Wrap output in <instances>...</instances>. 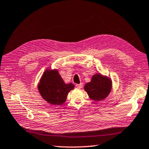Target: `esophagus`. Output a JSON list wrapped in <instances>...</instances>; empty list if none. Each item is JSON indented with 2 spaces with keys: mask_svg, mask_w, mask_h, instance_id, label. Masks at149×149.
<instances>
[{
  "mask_svg": "<svg viewBox=\"0 0 149 149\" xmlns=\"http://www.w3.org/2000/svg\"><path fill=\"white\" fill-rule=\"evenodd\" d=\"M76 86H77L78 88H80V89H81V88L83 87V84L80 83V84H76Z\"/></svg>",
  "mask_w": 149,
  "mask_h": 149,
  "instance_id": "esophagus-1",
  "label": "esophagus"
}]
</instances>
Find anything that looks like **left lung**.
Here are the masks:
<instances>
[{
    "label": "left lung",
    "instance_id": "obj_1",
    "mask_svg": "<svg viewBox=\"0 0 149 149\" xmlns=\"http://www.w3.org/2000/svg\"><path fill=\"white\" fill-rule=\"evenodd\" d=\"M112 89V80L107 76L100 73L94 74L89 82L84 86L90 99L94 101H101L105 99Z\"/></svg>",
    "mask_w": 149,
    "mask_h": 149
}]
</instances>
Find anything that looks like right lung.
Here are the masks:
<instances>
[{
	"instance_id": "1",
	"label": "right lung",
	"mask_w": 149,
	"mask_h": 149,
	"mask_svg": "<svg viewBox=\"0 0 149 149\" xmlns=\"http://www.w3.org/2000/svg\"><path fill=\"white\" fill-rule=\"evenodd\" d=\"M74 87L71 83H64L58 69H45L38 85L42 98L54 105H62L66 101L68 93Z\"/></svg>"
}]
</instances>
